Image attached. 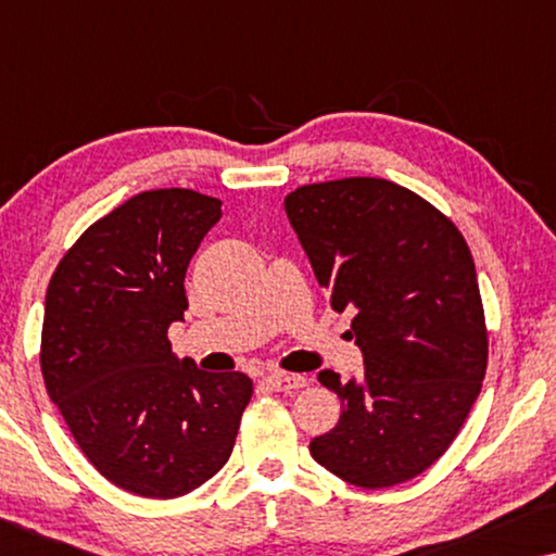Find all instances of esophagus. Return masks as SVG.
Here are the masks:
<instances>
[{"mask_svg": "<svg viewBox=\"0 0 556 556\" xmlns=\"http://www.w3.org/2000/svg\"><path fill=\"white\" fill-rule=\"evenodd\" d=\"M265 384H268L273 392L291 394V392H299V390H303V387H306V377L288 375V371H273V375L265 377Z\"/></svg>", "mask_w": 556, "mask_h": 556, "instance_id": "1", "label": "esophagus"}]
</instances>
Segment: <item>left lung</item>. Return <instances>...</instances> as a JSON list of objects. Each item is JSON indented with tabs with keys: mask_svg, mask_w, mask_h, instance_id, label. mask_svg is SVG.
<instances>
[{
	"mask_svg": "<svg viewBox=\"0 0 556 556\" xmlns=\"http://www.w3.org/2000/svg\"><path fill=\"white\" fill-rule=\"evenodd\" d=\"M286 215L333 311H354L349 339L364 377L318 382L341 400L337 428L311 455L341 481L390 489L428 470L458 435L489 364L473 255L420 194L375 177L299 187Z\"/></svg>",
	"mask_w": 556,
	"mask_h": 556,
	"instance_id": "8db88e82",
	"label": "left lung"
}]
</instances>
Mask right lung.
<instances>
[{"instance_id": "obj_1", "label": "right lung", "mask_w": 556, "mask_h": 556, "mask_svg": "<svg viewBox=\"0 0 556 556\" xmlns=\"http://www.w3.org/2000/svg\"><path fill=\"white\" fill-rule=\"evenodd\" d=\"M223 202L141 192L67 250L45 295L40 367L75 443L143 498L200 489L230 458L253 382L177 359L166 331L187 311V265Z\"/></svg>"}]
</instances>
